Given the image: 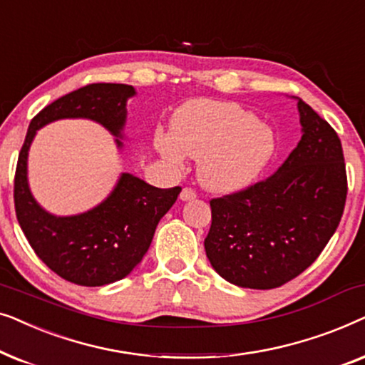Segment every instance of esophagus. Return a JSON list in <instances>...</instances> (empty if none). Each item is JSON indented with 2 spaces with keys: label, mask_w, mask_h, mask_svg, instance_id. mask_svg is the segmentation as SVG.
<instances>
[{
  "label": "esophagus",
  "mask_w": 365,
  "mask_h": 365,
  "mask_svg": "<svg viewBox=\"0 0 365 365\" xmlns=\"http://www.w3.org/2000/svg\"><path fill=\"white\" fill-rule=\"evenodd\" d=\"M179 197H181V201H191V199H196V192L191 187H184Z\"/></svg>",
  "instance_id": "obj_1"
}]
</instances>
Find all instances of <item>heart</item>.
I'll return each mask as SVG.
<instances>
[{
	"instance_id": "1",
	"label": "heart",
	"mask_w": 365,
	"mask_h": 365,
	"mask_svg": "<svg viewBox=\"0 0 365 365\" xmlns=\"http://www.w3.org/2000/svg\"><path fill=\"white\" fill-rule=\"evenodd\" d=\"M158 153L179 166L184 154L199 159L197 176L214 192L246 189L276 156V133L237 103L194 99L173 119V136L159 133Z\"/></svg>"
}]
</instances>
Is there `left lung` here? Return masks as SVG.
Wrapping results in <instances>:
<instances>
[{
	"label": "left lung",
	"mask_w": 365,
	"mask_h": 365,
	"mask_svg": "<svg viewBox=\"0 0 365 365\" xmlns=\"http://www.w3.org/2000/svg\"><path fill=\"white\" fill-rule=\"evenodd\" d=\"M302 138L272 176L211 199L204 239L219 276L274 289L306 271L341 222L347 197L342 144L331 124L297 99Z\"/></svg>",
	"instance_id": "left-lung-1"
}]
</instances>
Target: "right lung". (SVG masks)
<instances>
[{
  "label": "right lung",
  "mask_w": 365,
  "mask_h": 365,
  "mask_svg": "<svg viewBox=\"0 0 365 365\" xmlns=\"http://www.w3.org/2000/svg\"><path fill=\"white\" fill-rule=\"evenodd\" d=\"M129 84L94 83L56 99L29 123L14 174V209L36 256L59 277L96 287L126 277L151 246L158 222L181 192L159 189L123 173L113 192L91 211L58 217L34 201L28 186V151L39 128L64 118H86L123 138ZM118 148L123 143L116 139Z\"/></svg>",
  "instance_id": "1"
}]
</instances>
